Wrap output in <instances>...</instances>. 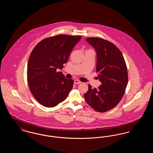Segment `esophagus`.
<instances>
[{
    "instance_id": "1",
    "label": "esophagus",
    "mask_w": 153,
    "mask_h": 153,
    "mask_svg": "<svg viewBox=\"0 0 153 153\" xmlns=\"http://www.w3.org/2000/svg\"><path fill=\"white\" fill-rule=\"evenodd\" d=\"M74 83L75 84H79L81 83V81H80V80H77V79H76L74 81Z\"/></svg>"
}]
</instances>
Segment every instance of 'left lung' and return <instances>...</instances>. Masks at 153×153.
Returning <instances> with one entry per match:
<instances>
[{"mask_svg": "<svg viewBox=\"0 0 153 153\" xmlns=\"http://www.w3.org/2000/svg\"><path fill=\"white\" fill-rule=\"evenodd\" d=\"M86 41L97 53L96 71L102 84L94 89L89 85L84 96L96 111L107 112L117 106L123 96L128 79L127 65L122 52L113 43L99 37H89Z\"/></svg>", "mask_w": 153, "mask_h": 153, "instance_id": "left-lung-1", "label": "left lung"}]
</instances>
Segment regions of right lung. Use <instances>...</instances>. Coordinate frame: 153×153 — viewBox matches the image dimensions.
<instances>
[{
	"label": "right lung",
	"mask_w": 153,
	"mask_h": 153,
	"mask_svg": "<svg viewBox=\"0 0 153 153\" xmlns=\"http://www.w3.org/2000/svg\"><path fill=\"white\" fill-rule=\"evenodd\" d=\"M81 36L58 34L36 44L30 55L27 76L30 90L36 101L51 108L64 101L74 81L67 79L61 69Z\"/></svg>",
	"instance_id": "right-lung-1"
}]
</instances>
